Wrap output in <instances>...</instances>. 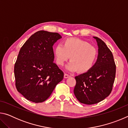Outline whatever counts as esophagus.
<instances>
[{"instance_id": "esophagus-1", "label": "esophagus", "mask_w": 128, "mask_h": 128, "mask_svg": "<svg viewBox=\"0 0 128 128\" xmlns=\"http://www.w3.org/2000/svg\"><path fill=\"white\" fill-rule=\"evenodd\" d=\"M64 77L65 78H68L69 77H70V76L68 74H66V73H65Z\"/></svg>"}]
</instances>
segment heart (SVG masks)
<instances>
[{"label": "heart", "instance_id": "b5f03b06", "mask_svg": "<svg viewBox=\"0 0 128 128\" xmlns=\"http://www.w3.org/2000/svg\"><path fill=\"white\" fill-rule=\"evenodd\" d=\"M54 53L58 65L62 66L70 58L71 62L67 69L72 72L78 70L80 73L90 70L98 57L95 47L86 41L76 38L64 40L62 45L58 44L55 47Z\"/></svg>", "mask_w": 128, "mask_h": 128}]
</instances>
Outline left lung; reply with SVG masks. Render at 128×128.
Masks as SVG:
<instances>
[{
  "mask_svg": "<svg viewBox=\"0 0 128 128\" xmlns=\"http://www.w3.org/2000/svg\"><path fill=\"white\" fill-rule=\"evenodd\" d=\"M98 43L96 62L88 72L75 77L74 94L80 103L91 105L104 100L112 92L116 75V64L111 50L101 39Z\"/></svg>",
  "mask_w": 128,
  "mask_h": 128,
  "instance_id": "left-lung-1",
  "label": "left lung"
}]
</instances>
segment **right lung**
Instances as JSON below:
<instances>
[{
  "instance_id": "right-lung-1",
  "label": "right lung",
  "mask_w": 128,
  "mask_h": 128,
  "mask_svg": "<svg viewBox=\"0 0 128 128\" xmlns=\"http://www.w3.org/2000/svg\"><path fill=\"white\" fill-rule=\"evenodd\" d=\"M62 36L40 30L33 34L19 51L14 67L15 85L28 100L42 103L48 99L64 73L54 62L52 46Z\"/></svg>"
}]
</instances>
